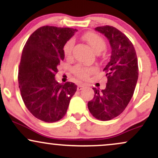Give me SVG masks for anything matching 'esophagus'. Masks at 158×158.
<instances>
[{"instance_id": "obj_1", "label": "esophagus", "mask_w": 158, "mask_h": 158, "mask_svg": "<svg viewBox=\"0 0 158 158\" xmlns=\"http://www.w3.org/2000/svg\"><path fill=\"white\" fill-rule=\"evenodd\" d=\"M85 88V85L80 84V85H79L77 86V90H80L81 89H83V88Z\"/></svg>"}]
</instances>
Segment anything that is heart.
I'll use <instances>...</instances> for the list:
<instances>
[{
	"instance_id": "1",
	"label": "heart",
	"mask_w": 158,
	"mask_h": 158,
	"mask_svg": "<svg viewBox=\"0 0 158 158\" xmlns=\"http://www.w3.org/2000/svg\"><path fill=\"white\" fill-rule=\"evenodd\" d=\"M82 39L89 44V46L93 49L94 51L97 52V53L102 51L106 48V44L105 40L95 32H87L82 36ZM73 46V40H69L64 44V47H63V52H64V55L66 58H70L71 56ZM72 71H73L74 75L79 78V79H86L91 74L95 73L97 71V69L94 68V67H92V68H85V67L77 65V66L74 67Z\"/></svg>"
}]
</instances>
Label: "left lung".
Listing matches in <instances>:
<instances>
[{
    "instance_id": "1",
    "label": "left lung",
    "mask_w": 158,
    "mask_h": 158,
    "mask_svg": "<svg viewBox=\"0 0 158 158\" xmlns=\"http://www.w3.org/2000/svg\"><path fill=\"white\" fill-rule=\"evenodd\" d=\"M95 30L109 40L111 56L103 70L108 79L106 88H93L95 94L88 107L95 118L108 121L123 113L131 100L138 79V63L134 45L124 33L108 25Z\"/></svg>"
}]
</instances>
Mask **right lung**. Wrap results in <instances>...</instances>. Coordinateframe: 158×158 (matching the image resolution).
<instances>
[{
    "label": "right lung",
    "instance_id": "right-lung-1",
    "mask_svg": "<svg viewBox=\"0 0 158 158\" xmlns=\"http://www.w3.org/2000/svg\"><path fill=\"white\" fill-rule=\"evenodd\" d=\"M77 30L44 26L29 37L23 47L19 69L21 97L29 111L46 123L60 120L66 114L77 86L56 81L57 66L64 60L63 47Z\"/></svg>",
    "mask_w": 158,
    "mask_h": 158
}]
</instances>
